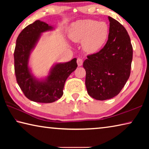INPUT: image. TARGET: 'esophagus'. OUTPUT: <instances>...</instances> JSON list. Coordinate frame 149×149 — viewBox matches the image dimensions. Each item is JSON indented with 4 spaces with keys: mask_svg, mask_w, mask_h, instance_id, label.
I'll return each mask as SVG.
<instances>
[{
    "mask_svg": "<svg viewBox=\"0 0 149 149\" xmlns=\"http://www.w3.org/2000/svg\"><path fill=\"white\" fill-rule=\"evenodd\" d=\"M77 63L78 66H81V65L83 64V60L81 58H77Z\"/></svg>",
    "mask_w": 149,
    "mask_h": 149,
    "instance_id": "34e87169",
    "label": "esophagus"
}]
</instances>
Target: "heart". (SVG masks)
<instances>
[{"instance_id":"obj_1","label":"heart","mask_w":149,"mask_h":149,"mask_svg":"<svg viewBox=\"0 0 149 149\" xmlns=\"http://www.w3.org/2000/svg\"><path fill=\"white\" fill-rule=\"evenodd\" d=\"M109 35V27L104 22L82 19L72 24L69 37L74 42L81 41L85 52L94 54L102 49Z\"/></svg>"}]
</instances>
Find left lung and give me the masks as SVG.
Instances as JSON below:
<instances>
[{
    "mask_svg": "<svg viewBox=\"0 0 149 149\" xmlns=\"http://www.w3.org/2000/svg\"><path fill=\"white\" fill-rule=\"evenodd\" d=\"M108 18L110 29L107 43L99 52L88 55L83 64L88 94L99 100L119 94L130 77L133 58L127 31L117 20L110 16Z\"/></svg>",
    "mask_w": 149,
    "mask_h": 149,
    "instance_id": "1",
    "label": "left lung"
}]
</instances>
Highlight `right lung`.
<instances>
[{"label":"right lung","instance_id":"right-lung-1","mask_svg":"<svg viewBox=\"0 0 149 149\" xmlns=\"http://www.w3.org/2000/svg\"><path fill=\"white\" fill-rule=\"evenodd\" d=\"M53 29L45 22L37 20L22 30L16 40L15 47L14 71L20 89L27 99L36 102L50 103L63 95L67 78L77 68V59L54 65L44 80L33 77L28 66L29 55L41 34Z\"/></svg>","mask_w":149,"mask_h":149}]
</instances>
